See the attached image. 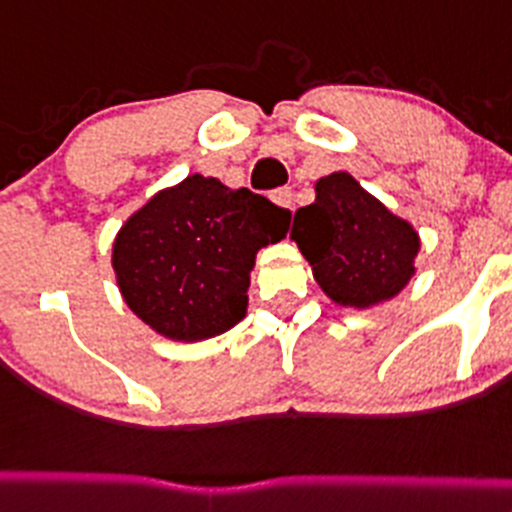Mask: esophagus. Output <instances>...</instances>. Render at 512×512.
Segmentation results:
<instances>
[{
    "label": "esophagus",
    "mask_w": 512,
    "mask_h": 512,
    "mask_svg": "<svg viewBox=\"0 0 512 512\" xmlns=\"http://www.w3.org/2000/svg\"><path fill=\"white\" fill-rule=\"evenodd\" d=\"M270 199L275 204H278V207L290 209V212H293V189H288V186H285V189H275V191H272Z\"/></svg>",
    "instance_id": "esophagus-1"
}]
</instances>
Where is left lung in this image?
I'll return each instance as SVG.
<instances>
[{"instance_id": "1", "label": "left lung", "mask_w": 512, "mask_h": 512, "mask_svg": "<svg viewBox=\"0 0 512 512\" xmlns=\"http://www.w3.org/2000/svg\"><path fill=\"white\" fill-rule=\"evenodd\" d=\"M323 293L346 308H371L407 288L417 272L419 234L371 197L346 171L315 181V202L300 207L293 232Z\"/></svg>"}]
</instances>
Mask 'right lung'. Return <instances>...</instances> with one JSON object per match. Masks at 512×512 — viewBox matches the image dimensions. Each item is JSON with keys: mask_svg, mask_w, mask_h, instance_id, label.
Masks as SVG:
<instances>
[{"mask_svg": "<svg viewBox=\"0 0 512 512\" xmlns=\"http://www.w3.org/2000/svg\"><path fill=\"white\" fill-rule=\"evenodd\" d=\"M288 224L270 199L191 174L126 219L113 242L116 283L164 338H214L245 318L257 250L283 240Z\"/></svg>", "mask_w": 512, "mask_h": 512, "instance_id": "obj_1", "label": "right lung"}]
</instances>
